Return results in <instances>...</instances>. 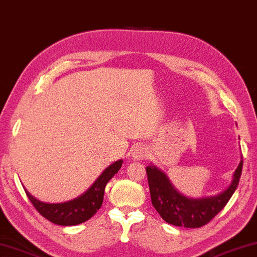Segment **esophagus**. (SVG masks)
<instances>
[{"mask_svg":"<svg viewBox=\"0 0 257 257\" xmlns=\"http://www.w3.org/2000/svg\"><path fill=\"white\" fill-rule=\"evenodd\" d=\"M148 156V149L145 147V146H136L132 152V157L134 160H137V161H142L145 160Z\"/></svg>","mask_w":257,"mask_h":257,"instance_id":"obj_1","label":"esophagus"}]
</instances>
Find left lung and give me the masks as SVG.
I'll return each mask as SVG.
<instances>
[{
    "label": "left lung",
    "mask_w": 257,
    "mask_h": 257,
    "mask_svg": "<svg viewBox=\"0 0 257 257\" xmlns=\"http://www.w3.org/2000/svg\"><path fill=\"white\" fill-rule=\"evenodd\" d=\"M241 170L242 158L227 190L214 197L191 199L181 194L165 173L151 164L146 167V173L152 203L160 216L171 225L186 228L202 227L216 217L229 201L238 186Z\"/></svg>",
    "instance_id": "8db88e82"
}]
</instances>
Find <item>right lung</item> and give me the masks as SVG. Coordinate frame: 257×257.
Wrapping results in <instances>:
<instances>
[{
    "mask_svg": "<svg viewBox=\"0 0 257 257\" xmlns=\"http://www.w3.org/2000/svg\"><path fill=\"white\" fill-rule=\"evenodd\" d=\"M122 160L114 162L102 172L94 183L86 192L80 197L63 203H46L32 197L25 189L27 197L41 216L48 219L50 222L60 226H74L85 222L94 216L103 202L104 189L113 175L118 173L122 165Z\"/></svg>",
    "mask_w": 257,
    "mask_h": 257,
    "instance_id": "add662e5",
    "label": "right lung"
}]
</instances>
